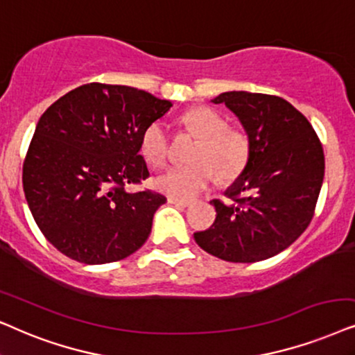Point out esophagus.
Wrapping results in <instances>:
<instances>
[{
    "label": "esophagus",
    "mask_w": 355,
    "mask_h": 355,
    "mask_svg": "<svg viewBox=\"0 0 355 355\" xmlns=\"http://www.w3.org/2000/svg\"><path fill=\"white\" fill-rule=\"evenodd\" d=\"M168 205H173V206H180V208H187V206H190L191 203H190V201H185V200H178V198H172V196H170V198H168Z\"/></svg>",
    "instance_id": "1"
}]
</instances>
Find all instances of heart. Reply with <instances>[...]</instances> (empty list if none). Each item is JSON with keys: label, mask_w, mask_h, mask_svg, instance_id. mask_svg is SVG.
I'll return each instance as SVG.
<instances>
[{"label": "heart", "mask_w": 355, "mask_h": 355, "mask_svg": "<svg viewBox=\"0 0 355 355\" xmlns=\"http://www.w3.org/2000/svg\"><path fill=\"white\" fill-rule=\"evenodd\" d=\"M182 123L200 139L193 152L195 164L172 167L155 178L157 190L178 200H190L208 190L218 175L221 180H232L244 170L249 160L250 144L245 134L230 129L227 121L211 107H195L183 114ZM170 150L167 125L152 121L141 136V154L152 167H164Z\"/></svg>", "instance_id": "heart-1"}]
</instances>
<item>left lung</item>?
I'll list each match as a JSON object with an SVG mask.
<instances>
[{"instance_id": "left-lung-1", "label": "left lung", "mask_w": 355, "mask_h": 355, "mask_svg": "<svg viewBox=\"0 0 355 355\" xmlns=\"http://www.w3.org/2000/svg\"><path fill=\"white\" fill-rule=\"evenodd\" d=\"M224 103L239 118L250 152L241 177L213 200L216 219L195 232L196 244L227 262L250 263L280 254L309 226L324 178V152L309 121L280 96L226 92Z\"/></svg>"}]
</instances>
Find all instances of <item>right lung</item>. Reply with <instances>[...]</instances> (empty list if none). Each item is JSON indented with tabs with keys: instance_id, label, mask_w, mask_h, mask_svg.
Returning a JSON list of instances; mask_svg holds the SVG:
<instances>
[{
	"instance_id": "add662e5",
	"label": "right lung",
	"mask_w": 355,
	"mask_h": 355,
	"mask_svg": "<svg viewBox=\"0 0 355 355\" xmlns=\"http://www.w3.org/2000/svg\"><path fill=\"white\" fill-rule=\"evenodd\" d=\"M172 103L124 85L88 83L40 116L22 188L34 221L53 248L82 263L125 259L141 248L167 198L125 185L149 177L141 150L147 124Z\"/></svg>"
}]
</instances>
